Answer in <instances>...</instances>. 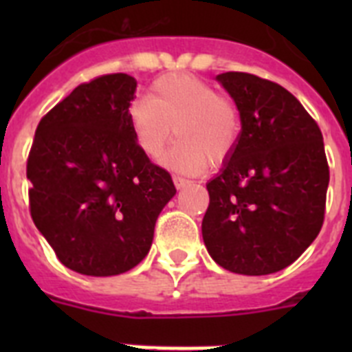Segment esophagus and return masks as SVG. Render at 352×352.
<instances>
[{
    "label": "esophagus",
    "mask_w": 352,
    "mask_h": 352,
    "mask_svg": "<svg viewBox=\"0 0 352 352\" xmlns=\"http://www.w3.org/2000/svg\"><path fill=\"white\" fill-rule=\"evenodd\" d=\"M173 182H174V185H176V188H178V190H182V188H185L186 185H188V179H185V178H182V176H173Z\"/></svg>",
    "instance_id": "1"
}]
</instances>
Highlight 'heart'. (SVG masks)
Masks as SVG:
<instances>
[{
    "label": "heart",
    "mask_w": 352,
    "mask_h": 352,
    "mask_svg": "<svg viewBox=\"0 0 352 352\" xmlns=\"http://www.w3.org/2000/svg\"><path fill=\"white\" fill-rule=\"evenodd\" d=\"M129 120L139 149L153 160L164 153L176 132L179 142L164 164L185 174L203 173L208 160L220 164L231 157L243 129L234 102L188 74L155 80L148 98L133 102Z\"/></svg>",
    "instance_id": "heart-1"
}]
</instances>
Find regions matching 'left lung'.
<instances>
[{
    "label": "left lung",
    "mask_w": 352,
    "mask_h": 352,
    "mask_svg": "<svg viewBox=\"0 0 352 352\" xmlns=\"http://www.w3.org/2000/svg\"><path fill=\"white\" fill-rule=\"evenodd\" d=\"M241 114V138L206 185L203 239L222 268L270 275L310 247L324 222L322 133L296 96L245 72L217 76Z\"/></svg>",
    "instance_id": "obj_1"
}]
</instances>
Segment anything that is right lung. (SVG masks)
Here are the masks:
<instances>
[{
	"mask_svg": "<svg viewBox=\"0 0 352 352\" xmlns=\"http://www.w3.org/2000/svg\"><path fill=\"white\" fill-rule=\"evenodd\" d=\"M135 88L126 74L79 84L40 120L28 157L31 219L58 259L80 275L138 266L176 194L170 174L133 139Z\"/></svg>",
	"mask_w": 352,
	"mask_h": 352,
	"instance_id": "add662e5",
	"label": "right lung"
}]
</instances>
